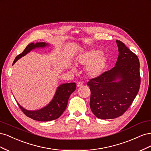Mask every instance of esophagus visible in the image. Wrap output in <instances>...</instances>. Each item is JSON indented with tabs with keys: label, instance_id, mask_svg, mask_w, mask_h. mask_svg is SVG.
<instances>
[{
	"label": "esophagus",
	"instance_id": "esophagus-1",
	"mask_svg": "<svg viewBox=\"0 0 151 151\" xmlns=\"http://www.w3.org/2000/svg\"><path fill=\"white\" fill-rule=\"evenodd\" d=\"M83 86V82H79V83L77 84V87H81V86Z\"/></svg>",
	"mask_w": 151,
	"mask_h": 151
}]
</instances>
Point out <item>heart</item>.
I'll use <instances>...</instances> for the list:
<instances>
[{"instance_id":"heart-1","label":"heart","mask_w":151,"mask_h":151,"mask_svg":"<svg viewBox=\"0 0 151 151\" xmlns=\"http://www.w3.org/2000/svg\"><path fill=\"white\" fill-rule=\"evenodd\" d=\"M80 65L87 67L86 73L91 78H96L104 72L108 63V57L101 50L91 49L81 53L77 58ZM73 71H76L74 67H71Z\"/></svg>"}]
</instances>
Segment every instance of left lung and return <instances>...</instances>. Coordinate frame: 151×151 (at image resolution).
I'll return each instance as SVG.
<instances>
[{
	"label": "left lung",
	"mask_w": 151,
	"mask_h": 151,
	"mask_svg": "<svg viewBox=\"0 0 151 151\" xmlns=\"http://www.w3.org/2000/svg\"><path fill=\"white\" fill-rule=\"evenodd\" d=\"M116 42L119 53L115 67L87 84L91 90V109L100 119H113L122 115L140 88L137 56L120 41Z\"/></svg>",
	"instance_id": "left-lung-1"
}]
</instances>
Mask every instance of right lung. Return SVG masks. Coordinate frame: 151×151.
<instances>
[{"label":"right lung","mask_w":151,"mask_h":151,"mask_svg":"<svg viewBox=\"0 0 151 151\" xmlns=\"http://www.w3.org/2000/svg\"><path fill=\"white\" fill-rule=\"evenodd\" d=\"M50 46V44L45 42H37L36 43H31L26 47L24 50L21 54L18 55L14 60L12 65L21 57L36 48H45ZM76 89L75 83H65L59 86L57 88L56 92L52 101L47 106L37 110H28L17 103L19 108L25 115L33 120L40 122H48L57 119L60 117L67 106L68 100L70 94Z\"/></svg>","instance_id":"add662e5"}]
</instances>
